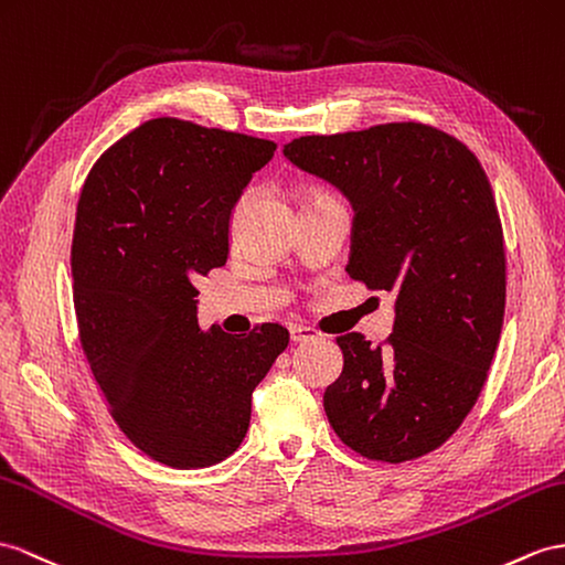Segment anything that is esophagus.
Instances as JSON below:
<instances>
[{
    "mask_svg": "<svg viewBox=\"0 0 565 565\" xmlns=\"http://www.w3.org/2000/svg\"><path fill=\"white\" fill-rule=\"evenodd\" d=\"M290 335H292L295 342H305V340H311V338H319V330L311 328V326L295 323V326H290Z\"/></svg>",
    "mask_w": 565,
    "mask_h": 565,
    "instance_id": "esophagus-1",
    "label": "esophagus"
}]
</instances>
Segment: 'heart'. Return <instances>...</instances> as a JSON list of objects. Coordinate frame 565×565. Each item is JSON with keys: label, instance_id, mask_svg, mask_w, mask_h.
<instances>
[{"label": "heart", "instance_id": "obj_1", "mask_svg": "<svg viewBox=\"0 0 565 565\" xmlns=\"http://www.w3.org/2000/svg\"><path fill=\"white\" fill-rule=\"evenodd\" d=\"M328 196H330V194H326V191H321V189H309V191H307V203H311V201H319V199H328ZM244 201H246V196H242V199L237 201V205H235V213H232V217H237V215H239Z\"/></svg>", "mask_w": 565, "mask_h": 565}]
</instances>
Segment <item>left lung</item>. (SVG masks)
Here are the masks:
<instances>
[{"label": "left lung", "mask_w": 565, "mask_h": 565, "mask_svg": "<svg viewBox=\"0 0 565 565\" xmlns=\"http://www.w3.org/2000/svg\"><path fill=\"white\" fill-rule=\"evenodd\" d=\"M285 156L352 201L348 273L395 295L386 342L338 338L345 364L323 393L328 422L362 458H422L470 415L501 338L505 252L487 172L419 121L299 136Z\"/></svg>", "instance_id": "obj_1"}]
</instances>
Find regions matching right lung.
<instances>
[{
	"mask_svg": "<svg viewBox=\"0 0 565 565\" xmlns=\"http://www.w3.org/2000/svg\"><path fill=\"white\" fill-rule=\"evenodd\" d=\"M273 141L160 117L124 136L81 189L72 242L81 348L109 415L148 458L177 470L232 456L252 393L290 342L199 328V275L225 266L230 213Z\"/></svg>",
	"mask_w": 565,
	"mask_h": 565,
	"instance_id": "add662e5",
	"label": "right lung"
}]
</instances>
